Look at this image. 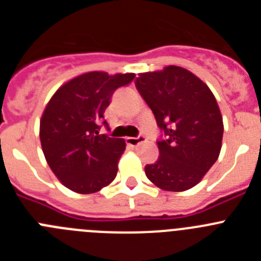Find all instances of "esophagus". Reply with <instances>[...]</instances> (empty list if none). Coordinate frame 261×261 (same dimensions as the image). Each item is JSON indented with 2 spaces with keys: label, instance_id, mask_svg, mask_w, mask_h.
Listing matches in <instances>:
<instances>
[{
  "label": "esophagus",
  "instance_id": "34e87169",
  "mask_svg": "<svg viewBox=\"0 0 261 261\" xmlns=\"http://www.w3.org/2000/svg\"><path fill=\"white\" fill-rule=\"evenodd\" d=\"M125 141L129 146L135 147V146H138L140 144H142V142L145 141V137L144 136H138V137H126Z\"/></svg>",
  "mask_w": 261,
  "mask_h": 261
}]
</instances>
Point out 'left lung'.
<instances>
[{"instance_id": "1", "label": "left lung", "mask_w": 261, "mask_h": 261, "mask_svg": "<svg viewBox=\"0 0 261 261\" xmlns=\"http://www.w3.org/2000/svg\"><path fill=\"white\" fill-rule=\"evenodd\" d=\"M136 87L153 111L163 137L145 174L161 190L181 192L199 184L220 155L222 115L213 93L187 69L170 65L141 73Z\"/></svg>"}]
</instances>
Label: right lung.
Instances as JSON below:
<instances>
[{
  "label": "right lung",
  "mask_w": 261,
  "mask_h": 261,
  "mask_svg": "<svg viewBox=\"0 0 261 261\" xmlns=\"http://www.w3.org/2000/svg\"><path fill=\"white\" fill-rule=\"evenodd\" d=\"M133 78V73L90 71L62 85L48 102L40 120L41 149L69 190L98 192L116 177L125 141L102 135L100 128H108L103 115L115 90Z\"/></svg>",
  "instance_id": "right-lung-1"
}]
</instances>
